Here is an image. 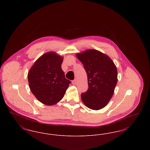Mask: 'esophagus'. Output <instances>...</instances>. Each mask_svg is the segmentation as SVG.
Wrapping results in <instances>:
<instances>
[{
	"mask_svg": "<svg viewBox=\"0 0 150 150\" xmlns=\"http://www.w3.org/2000/svg\"><path fill=\"white\" fill-rule=\"evenodd\" d=\"M72 84L73 85H76V80L75 79V80H72Z\"/></svg>",
	"mask_w": 150,
	"mask_h": 150,
	"instance_id": "34e87169",
	"label": "esophagus"
}]
</instances>
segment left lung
Returning <instances> with one entry per match:
<instances>
[{"mask_svg": "<svg viewBox=\"0 0 150 150\" xmlns=\"http://www.w3.org/2000/svg\"><path fill=\"white\" fill-rule=\"evenodd\" d=\"M76 56L87 74L88 89L81 93L86 106L94 110L105 107L111 99L117 82V71L112 60L96 50H88Z\"/></svg>", "mask_w": 150, "mask_h": 150, "instance_id": "obj_1", "label": "left lung"}]
</instances>
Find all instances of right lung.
<instances>
[{"label":"right lung","instance_id":"add662e5","mask_svg":"<svg viewBox=\"0 0 150 150\" xmlns=\"http://www.w3.org/2000/svg\"><path fill=\"white\" fill-rule=\"evenodd\" d=\"M63 57L50 52L39 57L30 69V89L36 99L48 106L62 100L71 81L65 78L61 64Z\"/></svg>","mask_w":150,"mask_h":150}]
</instances>
